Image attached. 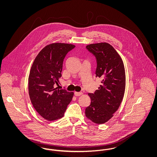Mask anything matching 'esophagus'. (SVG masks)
<instances>
[{
	"mask_svg": "<svg viewBox=\"0 0 157 157\" xmlns=\"http://www.w3.org/2000/svg\"><path fill=\"white\" fill-rule=\"evenodd\" d=\"M83 94L82 92H75V96H81Z\"/></svg>",
	"mask_w": 157,
	"mask_h": 157,
	"instance_id": "esophagus-1",
	"label": "esophagus"
}]
</instances>
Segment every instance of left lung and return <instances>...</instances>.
Wrapping results in <instances>:
<instances>
[{
	"label": "left lung",
	"instance_id": "1",
	"mask_svg": "<svg viewBox=\"0 0 157 157\" xmlns=\"http://www.w3.org/2000/svg\"><path fill=\"white\" fill-rule=\"evenodd\" d=\"M86 48L96 56L95 74L102 79V84L94 94H88L90 104L85 109V115L93 122L102 124L112 118L122 101L126 84L125 67L119 53L108 43L90 44Z\"/></svg>",
	"mask_w": 157,
	"mask_h": 157
}]
</instances>
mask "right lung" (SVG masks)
<instances>
[{
	"label": "right lung",
	"instance_id": "add662e5",
	"mask_svg": "<svg viewBox=\"0 0 157 157\" xmlns=\"http://www.w3.org/2000/svg\"><path fill=\"white\" fill-rule=\"evenodd\" d=\"M72 44L52 43L46 45L34 60L28 78L30 101L39 114L52 121L62 118L74 92L57 90L62 76L63 59Z\"/></svg>",
	"mask_w": 157,
	"mask_h": 157
}]
</instances>
